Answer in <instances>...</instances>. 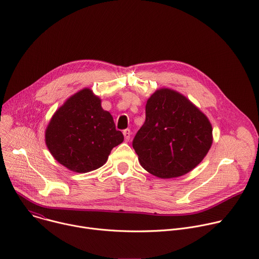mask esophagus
Segmentation results:
<instances>
[{
	"instance_id": "34e87169",
	"label": "esophagus",
	"mask_w": 259,
	"mask_h": 259,
	"mask_svg": "<svg viewBox=\"0 0 259 259\" xmlns=\"http://www.w3.org/2000/svg\"><path fill=\"white\" fill-rule=\"evenodd\" d=\"M123 134H124L125 140H126V141H129V140H130V137H131V131H130V129H125V130H123Z\"/></svg>"
}]
</instances>
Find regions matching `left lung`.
<instances>
[{"mask_svg": "<svg viewBox=\"0 0 259 259\" xmlns=\"http://www.w3.org/2000/svg\"><path fill=\"white\" fill-rule=\"evenodd\" d=\"M213 142L209 119L186 96L161 88L147 99L145 122L132 145L142 168L159 178L189 173Z\"/></svg>", "mask_w": 259, "mask_h": 259, "instance_id": "left-lung-1", "label": "left lung"}]
</instances>
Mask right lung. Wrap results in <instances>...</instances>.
Returning <instances> with one entry per match:
<instances>
[{"label": "right lung", "mask_w": 259, "mask_h": 259, "mask_svg": "<svg viewBox=\"0 0 259 259\" xmlns=\"http://www.w3.org/2000/svg\"><path fill=\"white\" fill-rule=\"evenodd\" d=\"M123 140L113 116L101 107V99L89 88L67 98L45 131V142L53 158L77 173L103 166Z\"/></svg>", "instance_id": "add662e5"}]
</instances>
